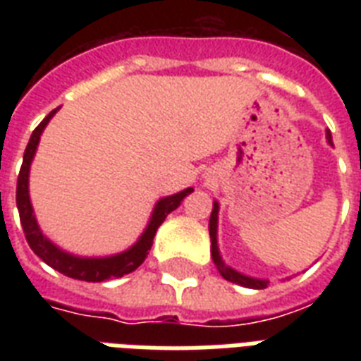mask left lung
Wrapping results in <instances>:
<instances>
[{
    "instance_id": "left-lung-1",
    "label": "left lung",
    "mask_w": 361,
    "mask_h": 361,
    "mask_svg": "<svg viewBox=\"0 0 361 361\" xmlns=\"http://www.w3.org/2000/svg\"><path fill=\"white\" fill-rule=\"evenodd\" d=\"M326 138L328 142L331 144V135L330 130L326 133ZM334 146V144H331ZM217 215H219V204L214 202V209H212V217H209V238H212V257H214V262H215V268L219 269V274L225 277L226 281H231V283H236V285L245 286V288H266L268 286L269 281L266 279H257V277H249V275H243L240 271H236L234 268L231 266H226L223 262V258H221V252H219V245H217Z\"/></svg>"
}]
</instances>
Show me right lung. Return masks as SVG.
<instances>
[{"instance_id":"add662e5","label":"right lung","mask_w":361,"mask_h":361,"mask_svg":"<svg viewBox=\"0 0 361 361\" xmlns=\"http://www.w3.org/2000/svg\"><path fill=\"white\" fill-rule=\"evenodd\" d=\"M59 109L52 110L41 123L37 125V129L33 130V135H31L30 142H27V147H25L24 152V161H22L18 183H16V206H18L20 223H22V228H24L25 240H27L31 251L35 252L37 257L42 258L50 268L58 269L59 274L67 275V277H73V279L78 281H87V283H101V281L106 279H118V277H123V275L135 271L146 260L147 251L152 249L153 238H155V232L161 226V223L166 219V215L170 212H174L180 206L181 200L187 195H191L192 187H187L183 191L176 192V195L161 198L155 204V208H153L152 219L147 223L146 231L142 232V236L138 238V241L133 247H129L127 251L112 255V257L86 258L76 257V255H71V252L59 249L58 245H54L52 241L42 234L39 225H37L35 215H33V206H31L30 200V187H27L30 185L31 161L35 157L37 146H39V140H41L42 130H44L48 121L52 120V116Z\"/></svg>"}]
</instances>
